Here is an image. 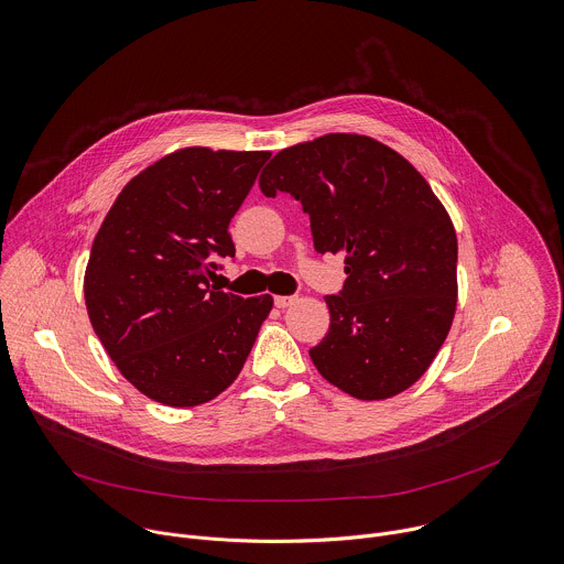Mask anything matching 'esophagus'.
Returning a JSON list of instances; mask_svg holds the SVG:
<instances>
[{
	"label": "esophagus",
	"mask_w": 564,
	"mask_h": 564,
	"mask_svg": "<svg viewBox=\"0 0 564 564\" xmlns=\"http://www.w3.org/2000/svg\"><path fill=\"white\" fill-rule=\"evenodd\" d=\"M294 301H296V296H274V305L281 307V310L290 307Z\"/></svg>",
	"instance_id": "obj_1"
}]
</instances>
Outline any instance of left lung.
Wrapping results in <instances>:
<instances>
[{"instance_id": "left-lung-1", "label": "left lung", "mask_w": 564, "mask_h": 564, "mask_svg": "<svg viewBox=\"0 0 564 564\" xmlns=\"http://www.w3.org/2000/svg\"><path fill=\"white\" fill-rule=\"evenodd\" d=\"M259 185L303 205L318 254L346 257L328 335L310 350L316 370L364 401L411 388L457 305V236L426 178L375 138L328 133L279 151Z\"/></svg>"}]
</instances>
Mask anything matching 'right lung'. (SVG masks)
I'll return each instance as SVG.
<instances>
[{"mask_svg": "<svg viewBox=\"0 0 564 564\" xmlns=\"http://www.w3.org/2000/svg\"><path fill=\"white\" fill-rule=\"evenodd\" d=\"M270 151L185 147L133 176L105 216L85 301L105 350L142 394L189 409L243 368L274 301L209 285Z\"/></svg>", "mask_w": 564, "mask_h": 564, "instance_id": "obj_1", "label": "right lung"}]
</instances>
